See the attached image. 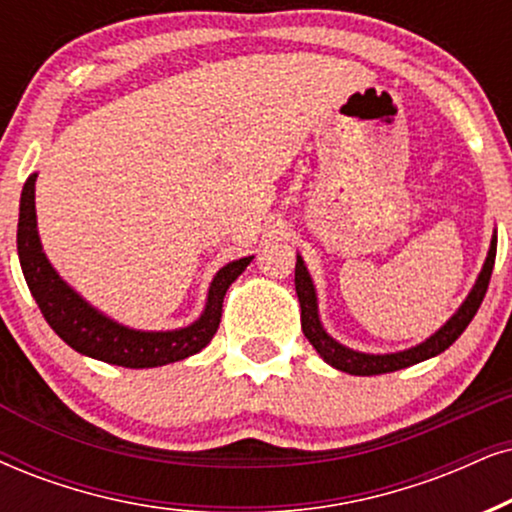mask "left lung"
Masks as SVG:
<instances>
[{"instance_id":"left-lung-1","label":"left lung","mask_w":512,"mask_h":512,"mask_svg":"<svg viewBox=\"0 0 512 512\" xmlns=\"http://www.w3.org/2000/svg\"><path fill=\"white\" fill-rule=\"evenodd\" d=\"M494 260H496V236L491 238L487 262H484L482 274L477 278L475 288L470 290L468 300L461 304V309H458V312L451 316V319L446 321L430 340L420 342L418 347H411L406 349V352H397V354H361V352H354V349L342 347L340 342H335L331 335L323 331L319 312H316L314 283L307 274L304 262L297 257L295 290H297V297H300V309H302V333L304 338L312 342L316 352L323 357V361H328V364L338 368V371H345L352 375H380V373H392V371H399V368L420 364V361L437 357L439 352L449 349L458 338H461V333L468 328L472 316H475L477 309H480L484 295H487L491 271H494Z\"/></svg>"}]
</instances>
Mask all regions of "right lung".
<instances>
[{"instance_id":"obj_1","label":"right lung","mask_w":512,"mask_h":512,"mask_svg":"<svg viewBox=\"0 0 512 512\" xmlns=\"http://www.w3.org/2000/svg\"><path fill=\"white\" fill-rule=\"evenodd\" d=\"M35 179L30 174L21 193V215H18V260L37 307L44 319L54 328L58 338L70 345L75 352L106 361V364L125 368H153L172 361L186 359L196 354L215 338L219 319H222V302L226 290L252 257H243L219 269L210 286L208 304L200 319L189 328L167 333H144L120 326L89 307L75 290H70L61 276L56 274L47 257H44L40 236H37L35 217Z\"/></svg>"}]
</instances>
